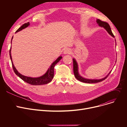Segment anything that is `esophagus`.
<instances>
[{
	"label": "esophagus",
	"mask_w": 127,
	"mask_h": 127,
	"mask_svg": "<svg viewBox=\"0 0 127 127\" xmlns=\"http://www.w3.org/2000/svg\"><path fill=\"white\" fill-rule=\"evenodd\" d=\"M71 50L69 48H66L64 50V54H69V53H71Z\"/></svg>",
	"instance_id": "1"
}]
</instances>
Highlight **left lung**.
I'll return each mask as SVG.
<instances>
[{
	"instance_id": "8db88e82",
	"label": "left lung",
	"mask_w": 127,
	"mask_h": 127,
	"mask_svg": "<svg viewBox=\"0 0 127 127\" xmlns=\"http://www.w3.org/2000/svg\"><path fill=\"white\" fill-rule=\"evenodd\" d=\"M97 23L98 24V25L100 27H103L106 31H108V32L109 33V34L113 36V37H114V35H113V33L111 31V28H110V25L105 22H103L101 21V20H99V19H97V21H96ZM73 60V70H74V75L76 77V78L79 81L84 82V83H98L100 82H101L102 81L104 80H105L106 78L108 77V76L109 75V74H110L111 71L109 72V74L106 76V77H105L104 78L101 79H85L82 77H81L80 75H79V72H78V64L76 61V60L75 59H72Z\"/></svg>"
}]
</instances>
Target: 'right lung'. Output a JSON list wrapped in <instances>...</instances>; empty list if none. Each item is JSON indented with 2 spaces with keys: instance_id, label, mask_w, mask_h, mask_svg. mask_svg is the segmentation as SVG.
Segmentation results:
<instances>
[{
  "instance_id": "add662e5",
  "label": "right lung",
  "mask_w": 127,
  "mask_h": 127,
  "mask_svg": "<svg viewBox=\"0 0 127 127\" xmlns=\"http://www.w3.org/2000/svg\"><path fill=\"white\" fill-rule=\"evenodd\" d=\"M29 25L30 24H29V22L24 24L21 27L19 28L16 30V32L21 31L22 30L26 28V27H27L28 26H29ZM12 38H13V37L12 38ZM11 43H12V40H11ZM11 47L10 49V59L11 60L13 69V70H14V71L15 73V74L17 76H18L20 78L22 79L23 81H25L26 82L28 83L31 85H44V84H47V83H49L50 82H51L52 79L53 78V76H54V67L62 58L61 56H60L56 60L55 62H53L49 67V68H48V70L47 71V72L42 76L37 77V78H32V77L25 76L21 74L19 72H18V71L15 68L14 64H13V63L11 54Z\"/></svg>"
}]
</instances>
